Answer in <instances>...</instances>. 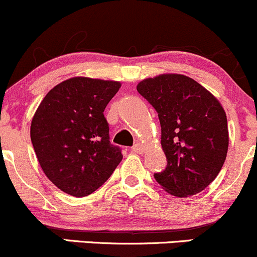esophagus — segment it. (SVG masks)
<instances>
[{
	"instance_id": "1",
	"label": "esophagus",
	"mask_w": 257,
	"mask_h": 257,
	"mask_svg": "<svg viewBox=\"0 0 257 257\" xmlns=\"http://www.w3.org/2000/svg\"><path fill=\"white\" fill-rule=\"evenodd\" d=\"M144 151H145V148L142 147V145H140V144H136L134 147H132V152H135V153H144Z\"/></svg>"
}]
</instances>
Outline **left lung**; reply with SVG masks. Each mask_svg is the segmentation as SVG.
Returning <instances> with one entry per match:
<instances>
[{
    "instance_id": "obj_1",
    "label": "left lung",
    "mask_w": 257,
    "mask_h": 257,
    "mask_svg": "<svg viewBox=\"0 0 257 257\" xmlns=\"http://www.w3.org/2000/svg\"><path fill=\"white\" fill-rule=\"evenodd\" d=\"M137 91L155 107L167 167L155 178L179 198L204 190L220 172L229 147L226 113L204 86L182 74L144 79Z\"/></svg>"
}]
</instances>
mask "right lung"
Masks as SVG:
<instances>
[{
  "mask_svg": "<svg viewBox=\"0 0 257 257\" xmlns=\"http://www.w3.org/2000/svg\"><path fill=\"white\" fill-rule=\"evenodd\" d=\"M120 81L74 76L44 96L31 123V140L48 179L67 194L86 197L122 160L110 144L104 110Z\"/></svg>",
  "mask_w": 257,
  "mask_h": 257,
  "instance_id": "right-lung-1",
  "label": "right lung"
}]
</instances>
